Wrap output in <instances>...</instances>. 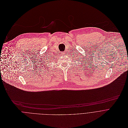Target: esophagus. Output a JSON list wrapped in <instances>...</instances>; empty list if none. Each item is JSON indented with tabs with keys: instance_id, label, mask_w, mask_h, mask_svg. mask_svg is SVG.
<instances>
[{
	"instance_id": "1",
	"label": "esophagus",
	"mask_w": 128,
	"mask_h": 128,
	"mask_svg": "<svg viewBox=\"0 0 128 128\" xmlns=\"http://www.w3.org/2000/svg\"><path fill=\"white\" fill-rule=\"evenodd\" d=\"M62 56H65V54H64V53H62Z\"/></svg>"
}]
</instances>
